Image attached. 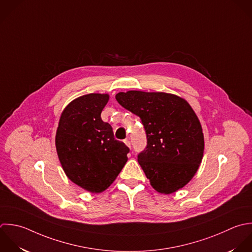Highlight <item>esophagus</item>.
<instances>
[{"mask_svg":"<svg viewBox=\"0 0 252 252\" xmlns=\"http://www.w3.org/2000/svg\"><path fill=\"white\" fill-rule=\"evenodd\" d=\"M125 143L126 144V146H128L129 148L131 147V142H130V140L129 139H125Z\"/></svg>","mask_w":252,"mask_h":252,"instance_id":"1","label":"esophagus"}]
</instances>
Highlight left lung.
<instances>
[{"mask_svg": "<svg viewBox=\"0 0 252 252\" xmlns=\"http://www.w3.org/2000/svg\"><path fill=\"white\" fill-rule=\"evenodd\" d=\"M116 100L142 122L147 144L137 160L152 188L165 194L184 188L204 150L202 127L189 104L163 92H120Z\"/></svg>", "mask_w": 252, "mask_h": 252, "instance_id": "8db88e82", "label": "left lung"}]
</instances>
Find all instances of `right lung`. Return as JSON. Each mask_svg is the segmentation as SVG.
Wrapping results in <instances>:
<instances>
[{
    "label": "right lung",
    "instance_id": "right-lung-1",
    "mask_svg": "<svg viewBox=\"0 0 252 252\" xmlns=\"http://www.w3.org/2000/svg\"><path fill=\"white\" fill-rule=\"evenodd\" d=\"M108 100V94L97 93L76 98L62 113L56 134L58 156L67 178L94 193L112 185L129 152L101 119Z\"/></svg>",
    "mask_w": 252,
    "mask_h": 252
}]
</instances>
